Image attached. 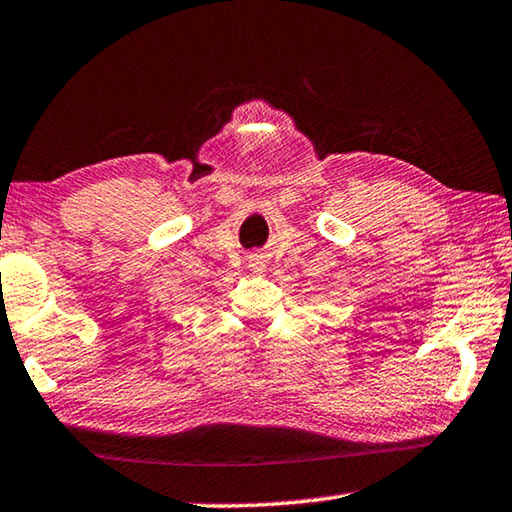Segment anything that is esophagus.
<instances>
[{
  "mask_svg": "<svg viewBox=\"0 0 512 512\" xmlns=\"http://www.w3.org/2000/svg\"><path fill=\"white\" fill-rule=\"evenodd\" d=\"M255 264H262V262H259V259H257V262Z\"/></svg>",
  "mask_w": 512,
  "mask_h": 512,
  "instance_id": "1",
  "label": "esophagus"
}]
</instances>
